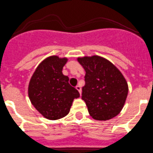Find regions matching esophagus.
Instances as JSON below:
<instances>
[{
	"label": "esophagus",
	"instance_id": "1",
	"mask_svg": "<svg viewBox=\"0 0 153 153\" xmlns=\"http://www.w3.org/2000/svg\"><path fill=\"white\" fill-rule=\"evenodd\" d=\"M76 90H78L79 94H81V92H82V88H81V87L79 86V85H76Z\"/></svg>",
	"mask_w": 153,
	"mask_h": 153
}]
</instances>
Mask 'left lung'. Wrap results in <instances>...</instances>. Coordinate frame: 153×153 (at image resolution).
Returning a JSON list of instances; mask_svg holds the SVG:
<instances>
[{
  "label": "left lung",
  "instance_id": "1",
  "mask_svg": "<svg viewBox=\"0 0 153 153\" xmlns=\"http://www.w3.org/2000/svg\"><path fill=\"white\" fill-rule=\"evenodd\" d=\"M85 71L82 99L89 115L96 120L106 121L123 110L128 86L120 71L113 63L98 56L77 58Z\"/></svg>",
  "mask_w": 153,
  "mask_h": 153
}]
</instances>
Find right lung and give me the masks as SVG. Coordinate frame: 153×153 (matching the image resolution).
Here are the masks:
<instances>
[{
    "mask_svg": "<svg viewBox=\"0 0 153 153\" xmlns=\"http://www.w3.org/2000/svg\"><path fill=\"white\" fill-rule=\"evenodd\" d=\"M67 58L52 56L45 59L36 68L28 85V97L32 105L43 116L56 120L69 113L79 93L69 84L62 69Z\"/></svg>",
    "mask_w": 153,
    "mask_h": 153,
    "instance_id": "1",
    "label": "right lung"
}]
</instances>
